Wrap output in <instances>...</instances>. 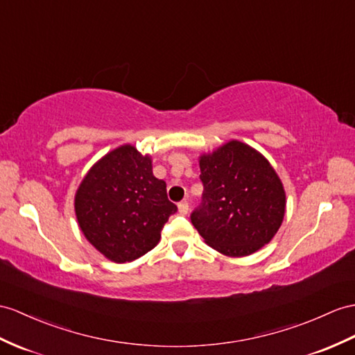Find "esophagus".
I'll list each match as a JSON object with an SVG mask.
<instances>
[{
	"label": "esophagus",
	"mask_w": 355,
	"mask_h": 355,
	"mask_svg": "<svg viewBox=\"0 0 355 355\" xmlns=\"http://www.w3.org/2000/svg\"><path fill=\"white\" fill-rule=\"evenodd\" d=\"M178 209H179V214H182V215H187V214H188V211H189V206H188V202H187V200H184V202H180V203L178 205Z\"/></svg>",
	"instance_id": "esophagus-1"
}]
</instances>
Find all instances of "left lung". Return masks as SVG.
<instances>
[{
    "instance_id": "8db88e82",
    "label": "left lung",
    "mask_w": 355,
    "mask_h": 355,
    "mask_svg": "<svg viewBox=\"0 0 355 355\" xmlns=\"http://www.w3.org/2000/svg\"><path fill=\"white\" fill-rule=\"evenodd\" d=\"M203 203L191 214L205 243L229 257L256 253L279 232L286 212L282 179L263 155L230 140L198 157Z\"/></svg>"
}]
</instances>
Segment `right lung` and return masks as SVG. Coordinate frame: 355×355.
Here are the masks:
<instances>
[{
    "instance_id": "1",
    "label": "right lung",
    "mask_w": 355,
    "mask_h": 355,
    "mask_svg": "<svg viewBox=\"0 0 355 355\" xmlns=\"http://www.w3.org/2000/svg\"><path fill=\"white\" fill-rule=\"evenodd\" d=\"M75 215L85 239L116 263L132 262L159 243L178 211L166 182L153 176L152 157L123 144L93 164L75 193Z\"/></svg>"
}]
</instances>
